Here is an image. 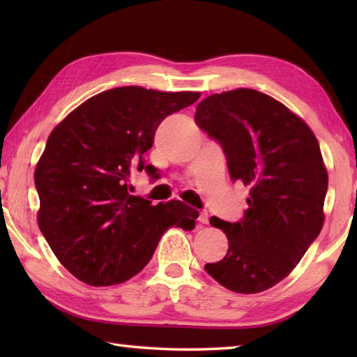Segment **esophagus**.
<instances>
[{
	"label": "esophagus",
	"instance_id": "esophagus-1",
	"mask_svg": "<svg viewBox=\"0 0 357 357\" xmlns=\"http://www.w3.org/2000/svg\"><path fill=\"white\" fill-rule=\"evenodd\" d=\"M198 221H199V224H207L208 222V215L206 213V211H201Z\"/></svg>",
	"mask_w": 357,
	"mask_h": 357
}]
</instances>
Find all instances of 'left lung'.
<instances>
[{
    "mask_svg": "<svg viewBox=\"0 0 357 357\" xmlns=\"http://www.w3.org/2000/svg\"><path fill=\"white\" fill-rule=\"evenodd\" d=\"M195 121L222 147L233 183L250 185L238 222L210 218L227 234L229 250L204 268L231 291L268 290L290 275L322 230L328 174L319 142L284 104L252 89L206 98Z\"/></svg>",
    "mask_w": 357,
    "mask_h": 357,
    "instance_id": "left-lung-1",
    "label": "left lung"
}]
</instances>
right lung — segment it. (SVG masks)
<instances>
[{
  "mask_svg": "<svg viewBox=\"0 0 357 357\" xmlns=\"http://www.w3.org/2000/svg\"><path fill=\"white\" fill-rule=\"evenodd\" d=\"M198 92L116 87L90 98L50 133L35 170L38 225L58 261L95 287L139 273L172 225L192 230L198 210L181 201L151 206L128 178L156 169L142 155L162 121L198 101Z\"/></svg>",
  "mask_w": 357,
  "mask_h": 357,
  "instance_id": "1",
  "label": "right lung"
}]
</instances>
